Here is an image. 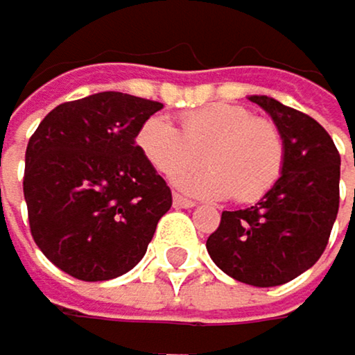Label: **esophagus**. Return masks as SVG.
I'll return each instance as SVG.
<instances>
[{
  "instance_id": "34e87169",
  "label": "esophagus",
  "mask_w": 355,
  "mask_h": 355,
  "mask_svg": "<svg viewBox=\"0 0 355 355\" xmlns=\"http://www.w3.org/2000/svg\"><path fill=\"white\" fill-rule=\"evenodd\" d=\"M172 204H174V209H193L196 207V202H191V200H187V198H183L179 193H174Z\"/></svg>"
}]
</instances>
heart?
<instances>
[{
    "mask_svg": "<svg viewBox=\"0 0 355 355\" xmlns=\"http://www.w3.org/2000/svg\"><path fill=\"white\" fill-rule=\"evenodd\" d=\"M136 144L157 172L170 176L183 169L174 176V187L198 198L260 200L279 181L285 159L277 125L236 104L191 110L183 116V130L166 116H148ZM200 155L207 168L185 171Z\"/></svg>",
    "mask_w": 355,
    "mask_h": 355,
    "instance_id": "1",
    "label": "heart"
}]
</instances>
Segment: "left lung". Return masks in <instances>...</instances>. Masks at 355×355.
<instances>
[{"label": "left lung", "mask_w": 355, "mask_h": 355, "mask_svg": "<svg viewBox=\"0 0 355 355\" xmlns=\"http://www.w3.org/2000/svg\"><path fill=\"white\" fill-rule=\"evenodd\" d=\"M249 100L266 110L281 132L283 170L253 207L221 213L207 249L227 277L275 288L309 270L328 245L338 213L340 155L315 119L268 95Z\"/></svg>", "instance_id": "8db88e82"}]
</instances>
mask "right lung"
Masks as SVG:
<instances>
[{"mask_svg":"<svg viewBox=\"0 0 355 355\" xmlns=\"http://www.w3.org/2000/svg\"><path fill=\"white\" fill-rule=\"evenodd\" d=\"M162 108L102 91L59 104L29 138L23 191L31 236L63 272L108 281L144 257L172 193L136 136Z\"/></svg>","mask_w":355,"mask_h":355,"instance_id":"add662e5","label":"right lung"}]
</instances>
